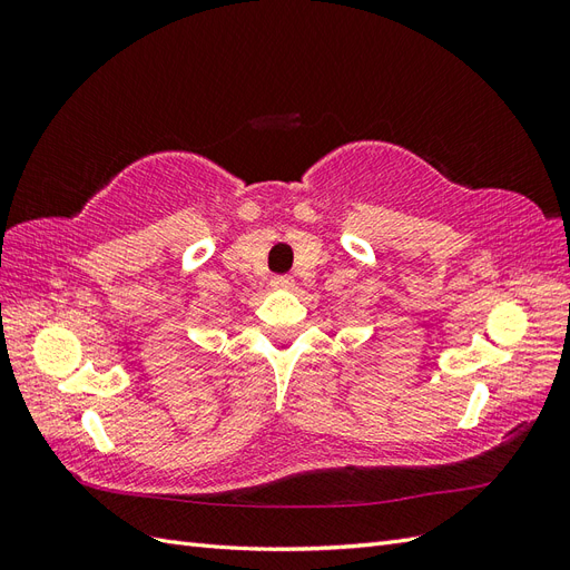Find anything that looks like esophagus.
Returning <instances> with one entry per match:
<instances>
[{"mask_svg": "<svg viewBox=\"0 0 570 570\" xmlns=\"http://www.w3.org/2000/svg\"><path fill=\"white\" fill-rule=\"evenodd\" d=\"M271 287L273 289H292L295 287V281H292L289 275H275V278L271 281Z\"/></svg>", "mask_w": 570, "mask_h": 570, "instance_id": "obj_1", "label": "esophagus"}]
</instances>
